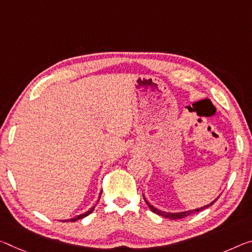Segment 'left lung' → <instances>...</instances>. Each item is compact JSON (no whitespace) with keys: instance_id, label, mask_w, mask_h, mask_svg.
<instances>
[{"instance_id":"8db88e82","label":"left lung","mask_w":252,"mask_h":252,"mask_svg":"<svg viewBox=\"0 0 252 252\" xmlns=\"http://www.w3.org/2000/svg\"><path fill=\"white\" fill-rule=\"evenodd\" d=\"M143 199H145V202L147 203V205L149 206V209L153 211L154 213H156V214H158V215H161L162 218H167V219H170V220H179V219H183V218H186V217H189V215H190V214H193V213H197V212H199V211H203V210H205V209H207V207H210L211 205H213L214 204V202L217 201L218 198H215L213 202H211L210 204H207V205H205V206H202V207H198V209H195V210H189V211H184V212H176V213H170V212H165V211H160V210H158V209H156L155 206H153L150 204L149 202L147 201L146 199V197H145V195H143Z\"/></svg>"}]
</instances>
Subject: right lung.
Returning <instances> with one entry per match:
<instances>
[{
    "mask_svg": "<svg viewBox=\"0 0 252 252\" xmlns=\"http://www.w3.org/2000/svg\"><path fill=\"white\" fill-rule=\"evenodd\" d=\"M101 194H102V191H101ZM101 194H99V198H101ZM99 198H98V201H99ZM94 209H95V206L92 207L91 210H89V211H87V212H85V213L79 214V215H77V217H75V218H73V219H69V220H63V222H75V221H77V220H81V219H83V218L87 217V215H90L92 212H93Z\"/></svg>",
    "mask_w": 252,
    "mask_h": 252,
    "instance_id": "right-lung-1",
    "label": "right lung"
}]
</instances>
